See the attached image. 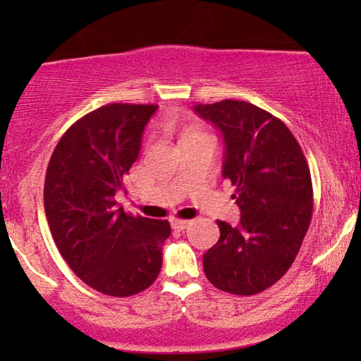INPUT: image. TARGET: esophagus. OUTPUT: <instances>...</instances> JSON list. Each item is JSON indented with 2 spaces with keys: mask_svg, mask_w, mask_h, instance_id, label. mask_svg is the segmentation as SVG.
Instances as JSON below:
<instances>
[{
  "mask_svg": "<svg viewBox=\"0 0 361 361\" xmlns=\"http://www.w3.org/2000/svg\"><path fill=\"white\" fill-rule=\"evenodd\" d=\"M171 225H172V228H174V230L182 231L190 225V221L189 220H171Z\"/></svg>",
  "mask_w": 361,
  "mask_h": 361,
  "instance_id": "obj_1",
  "label": "esophagus"
}]
</instances>
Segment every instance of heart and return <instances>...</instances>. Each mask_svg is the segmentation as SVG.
Returning <instances> with one entry per match:
<instances>
[{
    "instance_id": "b5f03b06",
    "label": "heart",
    "mask_w": 361,
    "mask_h": 361,
    "mask_svg": "<svg viewBox=\"0 0 361 361\" xmlns=\"http://www.w3.org/2000/svg\"><path fill=\"white\" fill-rule=\"evenodd\" d=\"M195 135H200V133H197V131H189V133H185V135H184V140H185V137H190V136H195Z\"/></svg>"
}]
</instances>
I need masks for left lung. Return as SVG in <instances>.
Returning <instances> with one entry per match:
<instances>
[{
    "instance_id": "8db88e82",
    "label": "left lung",
    "mask_w": 361,
    "mask_h": 361,
    "mask_svg": "<svg viewBox=\"0 0 361 361\" xmlns=\"http://www.w3.org/2000/svg\"><path fill=\"white\" fill-rule=\"evenodd\" d=\"M197 115L224 135L221 176L235 185L238 226L216 220L220 238L204 255L216 289L253 295L288 273L312 219L309 164L289 128L253 103L195 105Z\"/></svg>"
}]
</instances>
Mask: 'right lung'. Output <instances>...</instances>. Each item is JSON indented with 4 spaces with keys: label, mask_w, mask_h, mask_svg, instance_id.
<instances>
[{
    "label": "right lung",
    "mask_w": 361,
    "mask_h": 361,
    "mask_svg": "<svg viewBox=\"0 0 361 361\" xmlns=\"http://www.w3.org/2000/svg\"><path fill=\"white\" fill-rule=\"evenodd\" d=\"M157 105L110 103L77 120L49 161L44 209L59 253L83 283L113 298L149 288L162 266L167 220L131 215L115 200Z\"/></svg>",
    "instance_id": "right-lung-1"
}]
</instances>
